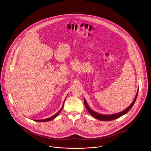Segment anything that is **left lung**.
Masks as SVG:
<instances>
[{
    "label": "left lung",
    "mask_w": 151,
    "mask_h": 151,
    "mask_svg": "<svg viewBox=\"0 0 151 151\" xmlns=\"http://www.w3.org/2000/svg\"><path fill=\"white\" fill-rule=\"evenodd\" d=\"M138 91H137V94L135 96V97L134 99V101H133V102L131 103V104L127 108V109H124V111L120 112L119 113H116V114H111V115H103V114H99L98 112H96V111L92 110L89 107L88 103L86 102L85 99H84V101L85 106V107L86 109L88 110V111L91 114V115H92L94 117H95L96 119H97L98 120L101 121H111L114 120H115L119 117H120L121 116H123V115H125L130 110V109H132L133 107V105L134 104L135 102V101L137 99V98L138 96Z\"/></svg>",
    "instance_id": "obj_1"
}]
</instances>
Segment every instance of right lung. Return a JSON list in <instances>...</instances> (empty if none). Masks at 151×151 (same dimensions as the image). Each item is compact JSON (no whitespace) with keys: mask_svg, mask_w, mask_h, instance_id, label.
I'll use <instances>...</instances> for the list:
<instances>
[{"mask_svg":"<svg viewBox=\"0 0 151 151\" xmlns=\"http://www.w3.org/2000/svg\"><path fill=\"white\" fill-rule=\"evenodd\" d=\"M66 98H65V99H66ZM65 101H64V102H63V105H62L61 109H60V111H59L57 114H55V115H53V116H52V117H49V118H47V119H43V120H34V121H37V122H47V121H49L52 120L53 119H55L58 115L60 114V111H62V109H63V106H64V103H65Z\"/></svg>","mask_w":151,"mask_h":151,"instance_id":"add662e5","label":"right lung"}]
</instances>
